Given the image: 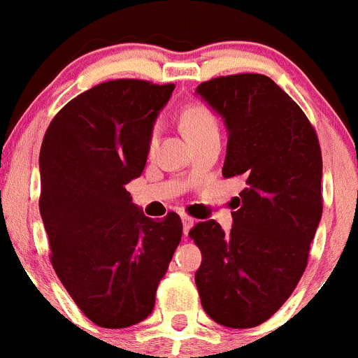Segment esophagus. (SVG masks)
Returning <instances> with one entry per match:
<instances>
[{"instance_id":"obj_1","label":"esophagus","mask_w":358,"mask_h":358,"mask_svg":"<svg viewBox=\"0 0 358 358\" xmlns=\"http://www.w3.org/2000/svg\"><path fill=\"white\" fill-rule=\"evenodd\" d=\"M180 219H182V231H184V235H187V233H189V229L193 228L194 219L189 217V215H186V214H184Z\"/></svg>"}]
</instances>
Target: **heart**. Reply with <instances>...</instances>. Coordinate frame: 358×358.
Segmentation results:
<instances>
[{
	"mask_svg": "<svg viewBox=\"0 0 358 358\" xmlns=\"http://www.w3.org/2000/svg\"><path fill=\"white\" fill-rule=\"evenodd\" d=\"M182 129L189 141L196 139V137L205 136V134L217 132L219 125L215 120L214 113L201 102H191L184 108L182 111ZM158 139H160V123H155L153 129L150 132V150L153 151L158 146Z\"/></svg>",
	"mask_w": 358,
	"mask_h": 358,
	"instance_id": "heart-1",
	"label": "heart"
}]
</instances>
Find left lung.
<instances>
[{"instance_id": "1", "label": "left lung", "mask_w": 358, "mask_h": 358, "mask_svg": "<svg viewBox=\"0 0 358 358\" xmlns=\"http://www.w3.org/2000/svg\"><path fill=\"white\" fill-rule=\"evenodd\" d=\"M224 122V178H242L228 233L214 219L189 231L205 313L224 327L266 322L292 294L322 217V153L301 108L264 74H231L196 87Z\"/></svg>"}]
</instances>
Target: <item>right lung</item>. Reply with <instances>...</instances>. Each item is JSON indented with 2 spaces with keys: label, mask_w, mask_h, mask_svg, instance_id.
Masks as SVG:
<instances>
[{
  "label": "right lung",
  "mask_w": 358,
  "mask_h": 358,
  "mask_svg": "<svg viewBox=\"0 0 358 358\" xmlns=\"http://www.w3.org/2000/svg\"><path fill=\"white\" fill-rule=\"evenodd\" d=\"M174 85L113 80L67 102L40 151V212L52 266L94 324L123 329L153 311L182 236L174 212L146 217L127 191Z\"/></svg>",
  "instance_id": "obj_1"
}]
</instances>
